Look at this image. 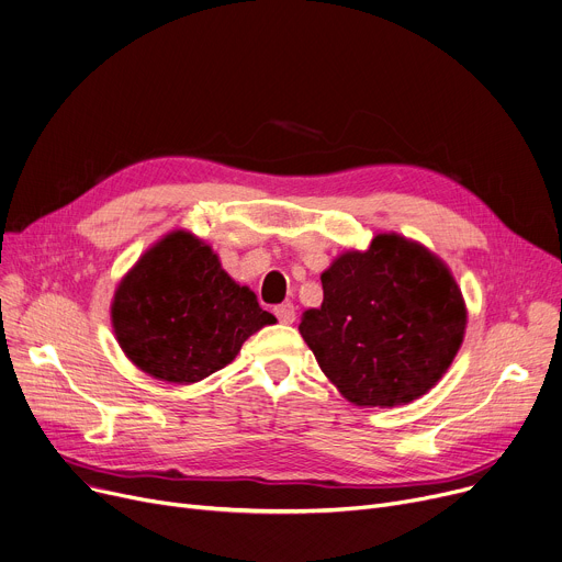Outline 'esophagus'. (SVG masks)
<instances>
[{
  "mask_svg": "<svg viewBox=\"0 0 562 562\" xmlns=\"http://www.w3.org/2000/svg\"><path fill=\"white\" fill-rule=\"evenodd\" d=\"M274 315L281 324H292L294 322V306L292 304H281L274 308Z\"/></svg>",
  "mask_w": 562,
  "mask_h": 562,
  "instance_id": "1",
  "label": "esophagus"
}]
</instances>
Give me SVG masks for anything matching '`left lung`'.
Wrapping results in <instances>:
<instances>
[{"instance_id":"left-lung-1","label":"left lung","mask_w":562,"mask_h":562,"mask_svg":"<svg viewBox=\"0 0 562 562\" xmlns=\"http://www.w3.org/2000/svg\"><path fill=\"white\" fill-rule=\"evenodd\" d=\"M324 301L299 333L339 394L396 407L435 386L465 333L461 290L437 254L398 234L344 251L322 274Z\"/></svg>"}]
</instances>
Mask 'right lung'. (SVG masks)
<instances>
[{"label":"right lung","mask_w":562,"mask_h":562,"mask_svg":"<svg viewBox=\"0 0 562 562\" xmlns=\"http://www.w3.org/2000/svg\"><path fill=\"white\" fill-rule=\"evenodd\" d=\"M110 313L127 360L176 384L227 367L249 335L277 322L223 270L218 254L184 229L142 254L116 285Z\"/></svg>","instance_id":"right-lung-1"}]
</instances>
